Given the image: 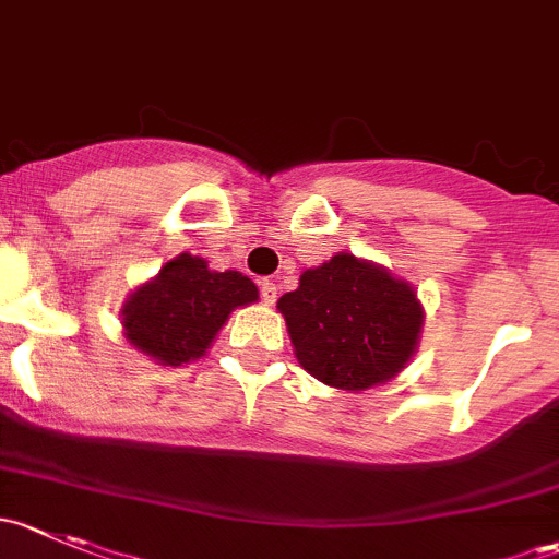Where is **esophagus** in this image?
Wrapping results in <instances>:
<instances>
[{"label":"esophagus","instance_id":"obj_1","mask_svg":"<svg viewBox=\"0 0 559 559\" xmlns=\"http://www.w3.org/2000/svg\"><path fill=\"white\" fill-rule=\"evenodd\" d=\"M259 292H262V300L264 306H273L278 300V286L273 281H259Z\"/></svg>","mask_w":559,"mask_h":559}]
</instances>
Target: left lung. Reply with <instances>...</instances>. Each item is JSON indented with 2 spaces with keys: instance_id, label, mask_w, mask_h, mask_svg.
I'll return each mask as SVG.
<instances>
[{
  "instance_id": "8db88e82",
  "label": "left lung",
  "mask_w": 559,
  "mask_h": 559,
  "mask_svg": "<svg viewBox=\"0 0 559 559\" xmlns=\"http://www.w3.org/2000/svg\"><path fill=\"white\" fill-rule=\"evenodd\" d=\"M297 362L321 384L362 392L397 379L419 348L425 308L408 281L348 251L302 270L278 300Z\"/></svg>"
}]
</instances>
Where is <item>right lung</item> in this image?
Returning a JSON list of instances; mask_svg holds the SVG:
<instances>
[{"label": "right lung", "instance_id": "1", "mask_svg": "<svg viewBox=\"0 0 559 559\" xmlns=\"http://www.w3.org/2000/svg\"><path fill=\"white\" fill-rule=\"evenodd\" d=\"M259 300V289L238 270L207 267L183 251L127 295L123 337L156 365L180 368L205 357L235 308Z\"/></svg>", "mask_w": 559, "mask_h": 559}]
</instances>
